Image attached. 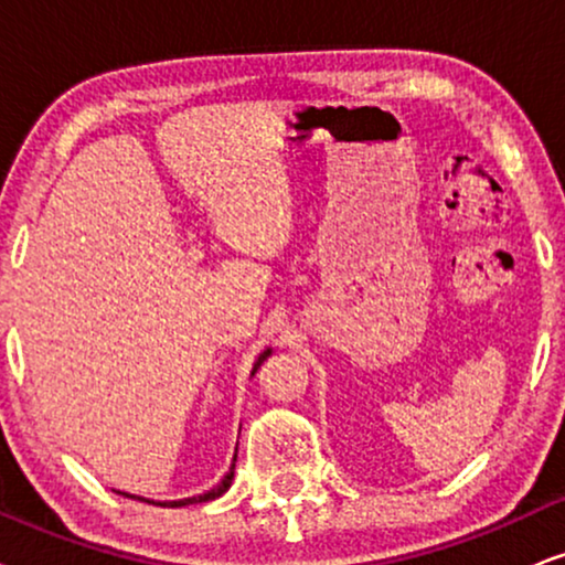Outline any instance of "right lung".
Masks as SVG:
<instances>
[{"instance_id": "right-lung-1", "label": "right lung", "mask_w": 565, "mask_h": 565, "mask_svg": "<svg viewBox=\"0 0 565 565\" xmlns=\"http://www.w3.org/2000/svg\"><path fill=\"white\" fill-rule=\"evenodd\" d=\"M268 354H270V349H266V352H263V354L258 356V362H255L253 373H255V370H258V367L263 365V360H266ZM234 461H237V456H234ZM232 480H234V463H232V469H230V472H226L224 480H221V482L216 484V488H211L209 492H203V495H195V498H184V501H169V503H161V505H171V509H180V505H190V503H205V501H213V498L224 495V492L232 488ZM119 495H127V492H119ZM130 498H135V501H146V498H138V495H130ZM146 503H151V501H146ZM156 505H159V503H156Z\"/></svg>"}]
</instances>
